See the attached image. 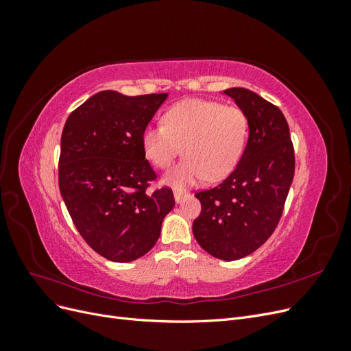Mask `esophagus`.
Here are the masks:
<instances>
[{
    "label": "esophagus",
    "instance_id": "esophagus-1",
    "mask_svg": "<svg viewBox=\"0 0 351 351\" xmlns=\"http://www.w3.org/2000/svg\"><path fill=\"white\" fill-rule=\"evenodd\" d=\"M186 196H187L186 193H183V192H178V190H176V192H174V200L177 202V204H182L183 199H184Z\"/></svg>",
    "mask_w": 351,
    "mask_h": 351
}]
</instances>
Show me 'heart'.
<instances>
[{"instance_id": "heart-1", "label": "heart", "mask_w": 351, "mask_h": 351, "mask_svg": "<svg viewBox=\"0 0 351 351\" xmlns=\"http://www.w3.org/2000/svg\"><path fill=\"white\" fill-rule=\"evenodd\" d=\"M164 125H147L141 145L158 168H168L183 146L186 159L164 176V183L184 190L205 180L230 176L237 167L249 136L247 117L240 108L217 101L189 98L169 107Z\"/></svg>"}]
</instances>
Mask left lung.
Wrapping results in <instances>:
<instances>
[{
	"label": "left lung",
	"mask_w": 351,
	"mask_h": 351,
	"mask_svg": "<svg viewBox=\"0 0 351 351\" xmlns=\"http://www.w3.org/2000/svg\"><path fill=\"white\" fill-rule=\"evenodd\" d=\"M222 95L246 114L249 137L234 171L195 195L202 212L193 236L214 258L237 261L259 249L278 226L294 176V151L280 108L244 88Z\"/></svg>",
	"instance_id": "8db88e82"
}]
</instances>
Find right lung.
I'll use <instances>...</instances> for the list:
<instances>
[{"mask_svg":"<svg viewBox=\"0 0 351 351\" xmlns=\"http://www.w3.org/2000/svg\"><path fill=\"white\" fill-rule=\"evenodd\" d=\"M168 93L125 97L102 90L74 110L61 134L58 183L80 236L105 259L132 262L149 252L176 205L156 178L141 136Z\"/></svg>","mask_w":351,"mask_h":351,"instance_id":"1","label":"right lung"}]
</instances>
